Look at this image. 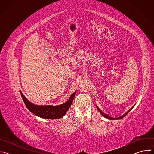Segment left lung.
<instances>
[{"label":"left lung","instance_id":"1","mask_svg":"<svg viewBox=\"0 0 154 154\" xmlns=\"http://www.w3.org/2000/svg\"><path fill=\"white\" fill-rule=\"evenodd\" d=\"M135 105H134L132 107H131L130 109H129V110L128 111H127L125 114H124L123 115H122V116H119V117H118V118H112V117H111L110 116H109V115H106V114H105V113H104L102 110H101V109H100V108L96 105V108H97V109H98V110L99 111V112L101 113V115L103 116H104L105 118H106V119H112V120H115V119H122V118H124L125 116H126L127 114H128V113H129V112L130 111H131V109H132L134 107V106H135Z\"/></svg>","mask_w":154,"mask_h":154}]
</instances>
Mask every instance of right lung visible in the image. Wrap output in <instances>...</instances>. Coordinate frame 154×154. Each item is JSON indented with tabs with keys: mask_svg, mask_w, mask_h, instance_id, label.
Segmentation results:
<instances>
[{
	"mask_svg": "<svg viewBox=\"0 0 154 154\" xmlns=\"http://www.w3.org/2000/svg\"><path fill=\"white\" fill-rule=\"evenodd\" d=\"M20 93L26 106L29 110L36 116L45 119H60L64 116L70 108L75 94V91L66 102L61 105H38L30 102L21 91Z\"/></svg>",
	"mask_w": 154,
	"mask_h": 154,
	"instance_id": "right-lung-1",
	"label": "right lung"
}]
</instances>
